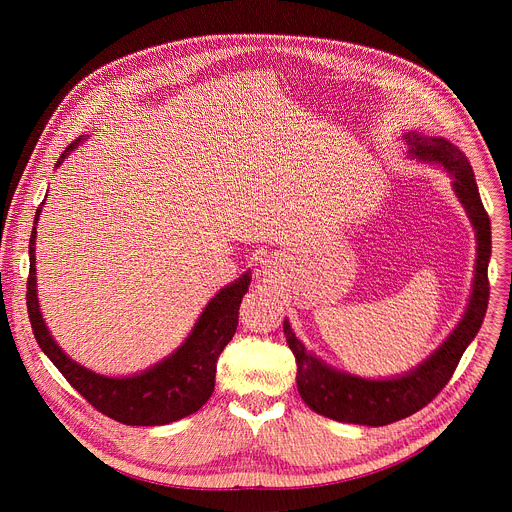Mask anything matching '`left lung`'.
<instances>
[{
    "label": "left lung",
    "mask_w": 512,
    "mask_h": 512,
    "mask_svg": "<svg viewBox=\"0 0 512 512\" xmlns=\"http://www.w3.org/2000/svg\"><path fill=\"white\" fill-rule=\"evenodd\" d=\"M403 139L409 145L411 158L442 166L452 176L454 192L468 212L478 243L472 296L460 324L444 344L427 356L419 367L393 379H362L330 367L322 358L306 350L285 320L283 332L296 356V381L302 399L312 411L344 423L379 427L423 409L452 379L464 350L478 334L488 308V261L492 249L490 218L480 200L468 158L444 137H427L409 131Z\"/></svg>",
    "instance_id": "8db88e82"
}]
</instances>
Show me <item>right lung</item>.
Segmentation results:
<instances>
[{
  "mask_svg": "<svg viewBox=\"0 0 512 512\" xmlns=\"http://www.w3.org/2000/svg\"><path fill=\"white\" fill-rule=\"evenodd\" d=\"M85 139L72 141L56 162V168ZM46 200V198H44ZM38 206L34 221L42 212ZM251 283L249 271L223 287L208 302L196 320L192 332L168 358L152 369L133 377H105L85 369L62 352L48 332L40 314L36 289V227L30 237V275H28V314L34 338L52 360L62 377L75 387L97 411L125 425H166L190 413H196L214 391L216 360L235 336L239 324V306Z\"/></svg>",
  "mask_w": 512,
  "mask_h": 512,
  "instance_id": "add662e5",
  "label": "right lung"
}]
</instances>
